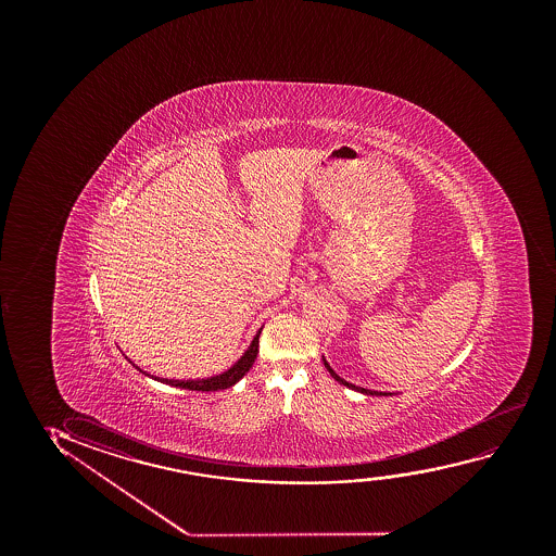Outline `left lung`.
I'll list each match as a JSON object with an SVG mask.
<instances>
[{
    "mask_svg": "<svg viewBox=\"0 0 556 556\" xmlns=\"http://www.w3.org/2000/svg\"><path fill=\"white\" fill-rule=\"evenodd\" d=\"M323 363H325V366H327L328 372H330V376L334 378L336 381H340L342 386H345V388L355 389V391H358V393H363V395H376V396H388V395H395V393H388V391H372V389H365V388H358V386H353V383H350V381L343 380V378H340L338 374L332 370V366L328 365L327 358L323 357Z\"/></svg>",
    "mask_w": 556,
    "mask_h": 556,
    "instance_id": "obj_1",
    "label": "left lung"
}]
</instances>
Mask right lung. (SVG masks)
I'll list each match as a JSON object with an SVG mask.
<instances>
[{
	"mask_svg": "<svg viewBox=\"0 0 556 556\" xmlns=\"http://www.w3.org/2000/svg\"><path fill=\"white\" fill-rule=\"evenodd\" d=\"M260 332H262V328L256 332L254 340H252L251 345H249V350L244 351L243 357L239 358L236 365L228 368L226 372L216 374V376H211V378H199V380H168V378H157V376L144 372V370L138 368L135 363H132V366H137L140 372L150 376L153 380L167 383V386H173V388L190 389V391H220V389H228L231 388V386H236L237 381L241 380L244 374L251 370V366L254 365V358L258 355Z\"/></svg>",
	"mask_w": 556,
	"mask_h": 556,
	"instance_id": "obj_1",
	"label": "right lung"
}]
</instances>
